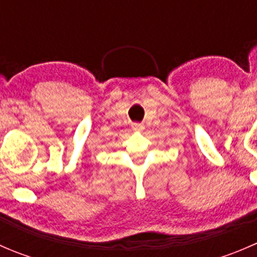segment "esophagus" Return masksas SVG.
Here are the masks:
<instances>
[{"instance_id": "obj_1", "label": "esophagus", "mask_w": 257, "mask_h": 257, "mask_svg": "<svg viewBox=\"0 0 257 257\" xmlns=\"http://www.w3.org/2000/svg\"><path fill=\"white\" fill-rule=\"evenodd\" d=\"M132 129L136 132H142L144 129V124L143 123H133L132 124Z\"/></svg>"}]
</instances>
